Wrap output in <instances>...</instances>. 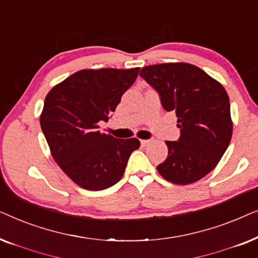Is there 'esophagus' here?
Returning a JSON list of instances; mask_svg holds the SVG:
<instances>
[{"label":"esophagus","instance_id":"1","mask_svg":"<svg viewBox=\"0 0 258 258\" xmlns=\"http://www.w3.org/2000/svg\"><path fill=\"white\" fill-rule=\"evenodd\" d=\"M149 143H151V140H141V144H142L143 147L148 146Z\"/></svg>","mask_w":258,"mask_h":258}]
</instances>
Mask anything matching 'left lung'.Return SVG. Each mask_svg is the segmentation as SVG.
Listing matches in <instances>:
<instances>
[{
	"label": "left lung",
	"instance_id": "left-lung-1",
	"mask_svg": "<svg viewBox=\"0 0 258 258\" xmlns=\"http://www.w3.org/2000/svg\"><path fill=\"white\" fill-rule=\"evenodd\" d=\"M140 76L160 94L167 111L176 112L178 141H167L168 157L157 165L162 177L190 184L216 167L230 143L232 121L223 86L199 67L184 62L142 68Z\"/></svg>",
	"mask_w": 258,
	"mask_h": 258
}]
</instances>
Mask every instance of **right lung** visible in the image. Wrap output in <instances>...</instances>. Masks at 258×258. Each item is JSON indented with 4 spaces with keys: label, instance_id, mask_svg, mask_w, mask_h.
<instances>
[{
    "label": "right lung",
    "instance_id": "obj_1",
    "mask_svg": "<svg viewBox=\"0 0 258 258\" xmlns=\"http://www.w3.org/2000/svg\"><path fill=\"white\" fill-rule=\"evenodd\" d=\"M140 68L83 69L49 91L40 116L51 156L81 188L103 190L122 178L137 139L119 140L101 133Z\"/></svg>",
    "mask_w": 258,
    "mask_h": 258
}]
</instances>
